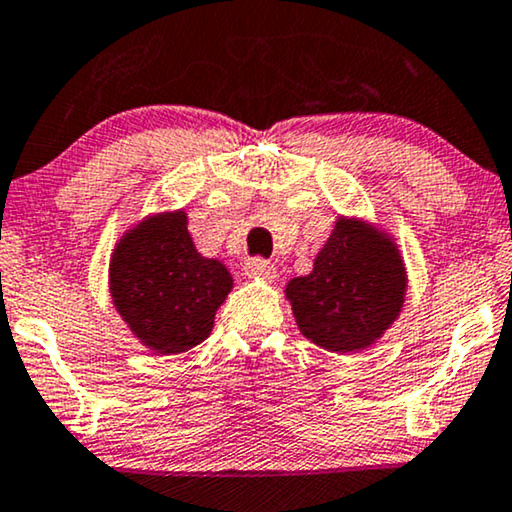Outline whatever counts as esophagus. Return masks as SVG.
<instances>
[{"label":"esophagus","instance_id":"34e87169","mask_svg":"<svg viewBox=\"0 0 512 512\" xmlns=\"http://www.w3.org/2000/svg\"><path fill=\"white\" fill-rule=\"evenodd\" d=\"M243 271L248 278H267V281L276 278V267L269 260H262V257H252V260L245 262Z\"/></svg>","mask_w":512,"mask_h":512}]
</instances>
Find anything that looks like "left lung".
I'll list each match as a JSON object with an SVG mask.
<instances>
[{"label":"left lung","mask_w":512,"mask_h":512,"mask_svg":"<svg viewBox=\"0 0 512 512\" xmlns=\"http://www.w3.org/2000/svg\"><path fill=\"white\" fill-rule=\"evenodd\" d=\"M406 295L397 245L359 219L340 217L312 274L286 286L297 328L328 352H359L392 326Z\"/></svg>","instance_id":"1"}]
</instances>
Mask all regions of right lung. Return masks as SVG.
Wrapping results in <instances>:
<instances>
[{
  "instance_id": "add662e5",
  "label": "right lung",
  "mask_w": 512,
  "mask_h": 512,
  "mask_svg": "<svg viewBox=\"0 0 512 512\" xmlns=\"http://www.w3.org/2000/svg\"><path fill=\"white\" fill-rule=\"evenodd\" d=\"M115 309L158 354H179L208 338L234 278L196 250L184 212L153 215L115 245L108 269Z\"/></svg>"
}]
</instances>
